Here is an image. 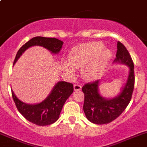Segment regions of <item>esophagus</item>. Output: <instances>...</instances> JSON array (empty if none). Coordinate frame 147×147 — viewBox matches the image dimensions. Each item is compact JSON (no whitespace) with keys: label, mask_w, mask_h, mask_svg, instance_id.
<instances>
[{"label":"esophagus","mask_w":147,"mask_h":147,"mask_svg":"<svg viewBox=\"0 0 147 147\" xmlns=\"http://www.w3.org/2000/svg\"><path fill=\"white\" fill-rule=\"evenodd\" d=\"M81 89V86L79 85V84H75L74 86V90L75 91H79V90Z\"/></svg>","instance_id":"34e87169"}]
</instances>
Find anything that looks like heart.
<instances>
[{"mask_svg":"<svg viewBox=\"0 0 147 147\" xmlns=\"http://www.w3.org/2000/svg\"><path fill=\"white\" fill-rule=\"evenodd\" d=\"M111 51L104 48L102 42H94L72 49L67 55V62H62L65 72L73 75V68L81 69V76L86 80L97 78L105 70L111 58Z\"/></svg>","mask_w":147,"mask_h":147,"instance_id":"b5f03b06","label":"heart"}]
</instances>
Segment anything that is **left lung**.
Here are the masks:
<instances>
[{"label":"left lung","mask_w":147,"mask_h":147,"mask_svg":"<svg viewBox=\"0 0 147 147\" xmlns=\"http://www.w3.org/2000/svg\"><path fill=\"white\" fill-rule=\"evenodd\" d=\"M113 63L127 65L129 68L127 79L121 92L112 98L100 94V80L85 84L82 88L84 93L83 111L88 121L96 125L111 122L121 115L130 102L134 88V64L129 52L121 42H117V52Z\"/></svg>","instance_id":"obj_1"}]
</instances>
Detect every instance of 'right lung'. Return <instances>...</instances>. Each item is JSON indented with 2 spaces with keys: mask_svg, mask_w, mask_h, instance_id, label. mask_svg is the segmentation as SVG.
<instances>
[{
  "mask_svg": "<svg viewBox=\"0 0 147 147\" xmlns=\"http://www.w3.org/2000/svg\"><path fill=\"white\" fill-rule=\"evenodd\" d=\"M64 42L55 38L36 36L27 42L17 53L14 64L29 47L41 46L52 54H59ZM73 92V85L65 81H59L51 90L48 96L41 102L28 104L17 97L11 90L12 97L20 113L29 121L39 126L51 125L59 118L62 108L66 100Z\"/></svg>",
  "mask_w": 147,
  "mask_h": 147,
  "instance_id": "obj_1",
  "label": "right lung"
}]
</instances>
